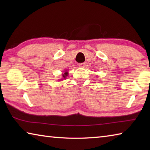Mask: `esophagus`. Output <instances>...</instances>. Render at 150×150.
<instances>
[{"instance_id":"obj_1","label":"esophagus","mask_w":150,"mask_h":150,"mask_svg":"<svg viewBox=\"0 0 150 150\" xmlns=\"http://www.w3.org/2000/svg\"><path fill=\"white\" fill-rule=\"evenodd\" d=\"M78 65L79 67H83L85 66V63H78Z\"/></svg>"}]
</instances>
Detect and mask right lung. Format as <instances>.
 <instances>
[{
  "label": "right lung",
  "mask_w": 150,
  "mask_h": 150,
  "mask_svg": "<svg viewBox=\"0 0 150 150\" xmlns=\"http://www.w3.org/2000/svg\"><path fill=\"white\" fill-rule=\"evenodd\" d=\"M68 75V72H67V71H65V73H64V74H63V79H65V77H66V76H67Z\"/></svg>",
  "instance_id": "right-lung-1"
}]
</instances>
